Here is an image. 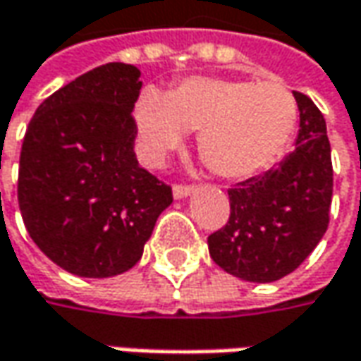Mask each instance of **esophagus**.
<instances>
[{
    "mask_svg": "<svg viewBox=\"0 0 361 361\" xmlns=\"http://www.w3.org/2000/svg\"><path fill=\"white\" fill-rule=\"evenodd\" d=\"M192 190H195L192 185H174L173 195H174V199H185V197H188Z\"/></svg>",
    "mask_w": 361,
    "mask_h": 361,
    "instance_id": "obj_1",
    "label": "esophagus"
}]
</instances>
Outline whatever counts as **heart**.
<instances>
[{
    "label": "heart",
    "mask_w": 361,
    "mask_h": 361,
    "mask_svg": "<svg viewBox=\"0 0 361 361\" xmlns=\"http://www.w3.org/2000/svg\"><path fill=\"white\" fill-rule=\"evenodd\" d=\"M293 94L277 82L192 76L160 96L146 90L136 104V126L146 162L157 164L197 130L207 166L241 180L275 164L298 128Z\"/></svg>",
    "instance_id": "obj_1"
}]
</instances>
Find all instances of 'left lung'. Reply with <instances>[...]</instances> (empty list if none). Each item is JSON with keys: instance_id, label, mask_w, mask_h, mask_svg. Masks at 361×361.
<instances>
[{"instance_id": "obj_1", "label": "left lung", "mask_w": 361, "mask_h": 361, "mask_svg": "<svg viewBox=\"0 0 361 361\" xmlns=\"http://www.w3.org/2000/svg\"><path fill=\"white\" fill-rule=\"evenodd\" d=\"M299 106L295 150L275 169L229 188L231 215L209 235V253L231 275L269 283L295 271L322 241L334 192L326 120L312 98Z\"/></svg>"}]
</instances>
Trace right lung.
<instances>
[{"instance_id": "add662e5", "label": "right lung", "mask_w": 361, "mask_h": 361, "mask_svg": "<svg viewBox=\"0 0 361 361\" xmlns=\"http://www.w3.org/2000/svg\"><path fill=\"white\" fill-rule=\"evenodd\" d=\"M140 72L110 62L78 76L37 106L23 136L18 201L30 237L80 277L132 269L171 185L134 154Z\"/></svg>"}]
</instances>
